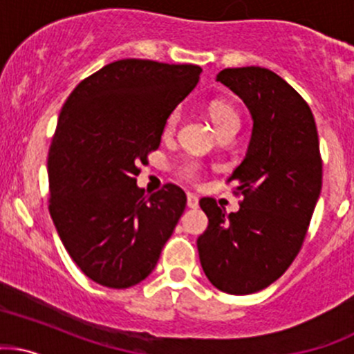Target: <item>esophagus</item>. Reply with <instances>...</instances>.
Here are the masks:
<instances>
[{"mask_svg": "<svg viewBox=\"0 0 354 354\" xmlns=\"http://www.w3.org/2000/svg\"><path fill=\"white\" fill-rule=\"evenodd\" d=\"M189 208H198V196L193 195V193H188V200H186Z\"/></svg>", "mask_w": 354, "mask_h": 354, "instance_id": "esophagus-1", "label": "esophagus"}]
</instances>
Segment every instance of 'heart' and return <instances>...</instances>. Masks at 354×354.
Returning a JSON list of instances; mask_svg holds the SVG:
<instances>
[{
	"mask_svg": "<svg viewBox=\"0 0 354 354\" xmlns=\"http://www.w3.org/2000/svg\"><path fill=\"white\" fill-rule=\"evenodd\" d=\"M209 115H212L213 122H215L216 129L218 131L223 129L225 126H230V124H240V118L239 114H236L235 109L232 107L230 104L220 102V100L209 104ZM180 119H181V111L180 109H174V111L168 115V119H166L165 134H173L174 131H176L178 124H180ZM196 171H198L196 162H186V165H183V168H181V173L188 178H195Z\"/></svg>",
	"mask_w": 354,
	"mask_h": 354,
	"instance_id": "1",
	"label": "heart"
}]
</instances>
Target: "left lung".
I'll use <instances>...</instances> for the list:
<instances>
[{"label": "left lung", "mask_w": 354, "mask_h": 354, "mask_svg": "<svg viewBox=\"0 0 354 354\" xmlns=\"http://www.w3.org/2000/svg\"><path fill=\"white\" fill-rule=\"evenodd\" d=\"M216 80L243 100L254 127L228 178L243 195L240 209L227 215L213 198H201L208 228L196 245L208 281L245 296L277 281L301 250L321 195L319 139L306 100L272 70L225 68Z\"/></svg>", "instance_id": "left-lung-1"}]
</instances>
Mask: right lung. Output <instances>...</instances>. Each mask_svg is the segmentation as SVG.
Returning a JSON list of instances; mask_svg holds the SVG:
<instances>
[{"instance_id":"obj_1","label":"right lung","mask_w":354,"mask_h":354,"mask_svg":"<svg viewBox=\"0 0 354 354\" xmlns=\"http://www.w3.org/2000/svg\"><path fill=\"white\" fill-rule=\"evenodd\" d=\"M200 73L192 64L126 58L82 80L62 107L48 151L50 215L70 257L97 284L145 281L183 215L180 186L146 195L134 176Z\"/></svg>"}]
</instances>
